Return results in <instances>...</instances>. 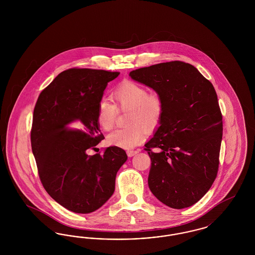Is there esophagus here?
Wrapping results in <instances>:
<instances>
[{
  "label": "esophagus",
  "mask_w": 255,
  "mask_h": 255,
  "mask_svg": "<svg viewBox=\"0 0 255 255\" xmlns=\"http://www.w3.org/2000/svg\"><path fill=\"white\" fill-rule=\"evenodd\" d=\"M138 153V151H133V150H128L127 151V155H128V157H133V156H134L135 154H137Z\"/></svg>",
  "instance_id": "1"
}]
</instances>
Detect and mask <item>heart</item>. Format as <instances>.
Wrapping results in <instances>:
<instances>
[{"label": "heart", "instance_id": "b5f03b06", "mask_svg": "<svg viewBox=\"0 0 255 255\" xmlns=\"http://www.w3.org/2000/svg\"><path fill=\"white\" fill-rule=\"evenodd\" d=\"M116 105L102 99L98 104L97 122L104 131H110L115 126L118 109L131 110L129 123L126 128L117 129L109 133L107 141L111 145L130 149L141 143L146 138L148 128L158 124L162 114V101L156 94H148L145 87L127 81L119 86L113 93Z\"/></svg>", "mask_w": 255, "mask_h": 255}]
</instances>
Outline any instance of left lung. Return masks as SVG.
Instances as JSON below:
<instances>
[{
  "instance_id": "8db88e82",
  "label": "left lung",
  "mask_w": 255,
  "mask_h": 255,
  "mask_svg": "<svg viewBox=\"0 0 255 255\" xmlns=\"http://www.w3.org/2000/svg\"><path fill=\"white\" fill-rule=\"evenodd\" d=\"M129 76L162 101L159 126L145 143L152 161L149 188L172 208L193 206L218 171L223 122L215 89L194 66L181 61L141 68Z\"/></svg>"
}]
</instances>
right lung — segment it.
<instances>
[{
	"label": "right lung",
	"instance_id": "add662e5",
	"mask_svg": "<svg viewBox=\"0 0 255 255\" xmlns=\"http://www.w3.org/2000/svg\"><path fill=\"white\" fill-rule=\"evenodd\" d=\"M119 74L70 69L37 99L30 139L40 180L55 202L75 213L94 212L109 200L117 173L127 160L117 146L103 155L87 154L104 138L97 122L98 104Z\"/></svg>",
	"mask_w": 255,
	"mask_h": 255
}]
</instances>
